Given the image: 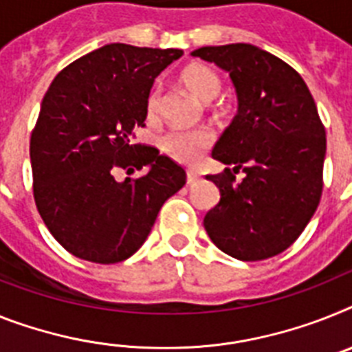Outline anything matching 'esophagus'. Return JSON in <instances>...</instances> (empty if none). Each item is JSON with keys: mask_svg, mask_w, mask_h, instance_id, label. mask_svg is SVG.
<instances>
[{"mask_svg": "<svg viewBox=\"0 0 352 352\" xmlns=\"http://www.w3.org/2000/svg\"><path fill=\"white\" fill-rule=\"evenodd\" d=\"M199 181H200V177L197 171H188V175H186V184L195 186Z\"/></svg>", "mask_w": 352, "mask_h": 352, "instance_id": "34e87169", "label": "esophagus"}]
</instances>
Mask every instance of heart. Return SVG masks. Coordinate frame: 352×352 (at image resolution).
I'll list each match as a JSON object with an SVG mask.
<instances>
[{"label":"heart","mask_w":352,"mask_h":352,"mask_svg":"<svg viewBox=\"0 0 352 352\" xmlns=\"http://www.w3.org/2000/svg\"><path fill=\"white\" fill-rule=\"evenodd\" d=\"M181 82L186 89L202 102H212L221 91L220 76L208 66L190 64L181 73ZM161 112V93L152 89L146 96V118L157 120ZM211 144L208 131H173L168 132L161 141L162 152L177 162H195Z\"/></svg>","instance_id":"obj_1"}]
</instances>
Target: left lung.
Returning <instances> with one entry per match:
<instances>
[{"mask_svg":"<svg viewBox=\"0 0 352 352\" xmlns=\"http://www.w3.org/2000/svg\"><path fill=\"white\" fill-rule=\"evenodd\" d=\"M229 73L238 114L212 148L229 168L208 175L220 202L204 218L221 252L261 261L294 243L317 211L326 157V131L302 76L252 44L204 46L191 53Z\"/></svg>","mask_w":352,"mask_h":352,"instance_id":"8db88e82","label":"left lung"}]
</instances>
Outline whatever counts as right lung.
Here are the masks:
<instances>
[{
  "label": "right lung",
  "mask_w": 352,
  "mask_h": 352,
  "mask_svg": "<svg viewBox=\"0 0 352 352\" xmlns=\"http://www.w3.org/2000/svg\"><path fill=\"white\" fill-rule=\"evenodd\" d=\"M182 50L105 44L55 76L32 132L34 199L53 238L85 261L131 258L186 171L157 148L132 144L155 76ZM145 170L140 177L117 179Z\"/></svg>",
  "instance_id": "obj_1"
}]
</instances>
